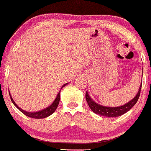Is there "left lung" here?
<instances>
[{"label":"left lung","instance_id":"obj_1","mask_svg":"<svg viewBox=\"0 0 151 151\" xmlns=\"http://www.w3.org/2000/svg\"><path fill=\"white\" fill-rule=\"evenodd\" d=\"M141 87H142V83L139 88L138 92H137V95L135 97H134L130 101H129L126 104L123 105V106H119V107H108V106H103L101 105L98 104L93 101V100L91 99L89 96L88 93H86V99L87 103H88L89 107L91 109L97 114H99L101 116H109V117H114V116H119L121 115L124 114L127 111H129L132 106L137 103V100H138L139 96L140 94V90Z\"/></svg>","mask_w":151,"mask_h":151}]
</instances>
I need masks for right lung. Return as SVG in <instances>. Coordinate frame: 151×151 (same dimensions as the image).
Listing matches in <instances>:
<instances>
[{
    "label": "right lung",
    "mask_w": 151,
    "mask_h": 151,
    "mask_svg": "<svg viewBox=\"0 0 151 151\" xmlns=\"http://www.w3.org/2000/svg\"><path fill=\"white\" fill-rule=\"evenodd\" d=\"M67 84L68 83L64 84V85L63 86L62 88H63V87H64L65 85H67ZM9 95H10L11 100V101L13 102V104H14L15 105L16 107H17L18 109L19 110V111H22V112L24 114L27 115V116H29V117L35 118V119H42V118L47 117L48 116L51 115L56 110V109H57V107H58V104H59L60 99V92L58 93V96H57L55 100L53 101V103L52 104L50 105V106H48L47 108L45 109H43V110H41V111H37V112H28V111H24V110H22V109L19 108V106H17V104H16L15 102H14V100H13L12 97L11 96L10 93H9Z\"/></svg>",
    "instance_id": "obj_1"
}]
</instances>
